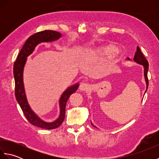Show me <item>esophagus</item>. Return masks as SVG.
<instances>
[{
  "mask_svg": "<svg viewBox=\"0 0 159 159\" xmlns=\"http://www.w3.org/2000/svg\"><path fill=\"white\" fill-rule=\"evenodd\" d=\"M90 85L88 83H82L80 84L79 89L80 91H87L89 89Z\"/></svg>",
  "mask_w": 159,
  "mask_h": 159,
  "instance_id": "obj_1",
  "label": "esophagus"
}]
</instances>
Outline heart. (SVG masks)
Returning <instances> with one entry per match:
<instances>
[{"label": "heart", "mask_w": 159, "mask_h": 159, "mask_svg": "<svg viewBox=\"0 0 159 159\" xmlns=\"http://www.w3.org/2000/svg\"><path fill=\"white\" fill-rule=\"evenodd\" d=\"M117 51L116 46L112 45H109L102 47L101 48H99L97 50V54L99 56L102 57H109L113 56L116 54Z\"/></svg>", "instance_id": "obj_1"}]
</instances>
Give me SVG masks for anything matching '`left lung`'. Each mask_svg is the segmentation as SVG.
Here are the masks:
<instances>
[{
  "instance_id": "8db88e82",
  "label": "left lung",
  "mask_w": 159,
  "mask_h": 159,
  "mask_svg": "<svg viewBox=\"0 0 159 159\" xmlns=\"http://www.w3.org/2000/svg\"><path fill=\"white\" fill-rule=\"evenodd\" d=\"M128 60H130L129 58H127ZM134 61H135L136 63L141 64V65H142L143 66V68H144V76H145V80H146V89H148V62L147 59L145 58V57L143 56V53L141 52V50L139 48V46H137V51L135 52V55H134ZM147 90V89H146ZM92 126L93 125L92 124ZM94 127H96L95 126H93Z\"/></svg>"
}]
</instances>
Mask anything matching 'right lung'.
I'll use <instances>...</instances> for the list:
<instances>
[{
	"label": "right lung",
	"mask_w": 159,
	"mask_h": 159,
	"mask_svg": "<svg viewBox=\"0 0 159 159\" xmlns=\"http://www.w3.org/2000/svg\"><path fill=\"white\" fill-rule=\"evenodd\" d=\"M61 37L60 33L50 30L40 31L30 36L20 50L16 61L13 64V76L15 80V96L23 113L30 123L33 126H38L47 130H51L59 127L64 120L66 116V106L67 100L77 90L79 83L69 87L61 96L59 100L60 116L53 122H46L42 120L33 112L28 103L25 94V87L23 83V70L27 57L33 52L36 46L41 42H50L55 41Z\"/></svg>",
	"instance_id": "right-lung-1"
}]
</instances>
